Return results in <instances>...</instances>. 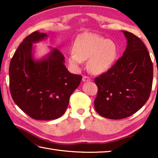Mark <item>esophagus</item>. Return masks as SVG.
<instances>
[{
  "mask_svg": "<svg viewBox=\"0 0 158 158\" xmlns=\"http://www.w3.org/2000/svg\"><path fill=\"white\" fill-rule=\"evenodd\" d=\"M82 80H83V81H90V78L87 76H84L82 78Z\"/></svg>",
  "mask_w": 158,
  "mask_h": 158,
  "instance_id": "obj_1",
  "label": "esophagus"
}]
</instances>
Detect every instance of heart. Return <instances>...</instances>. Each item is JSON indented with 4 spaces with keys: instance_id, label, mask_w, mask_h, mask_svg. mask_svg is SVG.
<instances>
[{
    "instance_id": "obj_1",
    "label": "heart",
    "mask_w": 158,
    "mask_h": 158,
    "mask_svg": "<svg viewBox=\"0 0 158 158\" xmlns=\"http://www.w3.org/2000/svg\"><path fill=\"white\" fill-rule=\"evenodd\" d=\"M74 52L69 56V62L79 68L83 60L88 59V68L93 73L100 74L111 68L118 56V47L114 41L93 33H85L74 42Z\"/></svg>"
}]
</instances>
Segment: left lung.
Segmentation results:
<instances>
[{
    "label": "left lung",
    "mask_w": 158,
    "mask_h": 158,
    "mask_svg": "<svg viewBox=\"0 0 158 158\" xmlns=\"http://www.w3.org/2000/svg\"><path fill=\"white\" fill-rule=\"evenodd\" d=\"M123 32L127 40L123 55L94 79L98 86L95 109L109 119L125 118L139 110L153 84V63L146 45L135 35Z\"/></svg>",
    "instance_id": "left-lung-1"
}]
</instances>
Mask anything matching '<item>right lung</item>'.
<instances>
[{
    "label": "right lung",
    "mask_w": 158,
    "mask_h": 158,
    "mask_svg": "<svg viewBox=\"0 0 158 158\" xmlns=\"http://www.w3.org/2000/svg\"><path fill=\"white\" fill-rule=\"evenodd\" d=\"M45 37L47 34L35 31L18 47L10 64V90L24 113L33 119L49 121L65 113L82 76L69 73L65 56L56 49L42 60H33L32 43Z\"/></svg>",
    "instance_id": "add662e5"
}]
</instances>
